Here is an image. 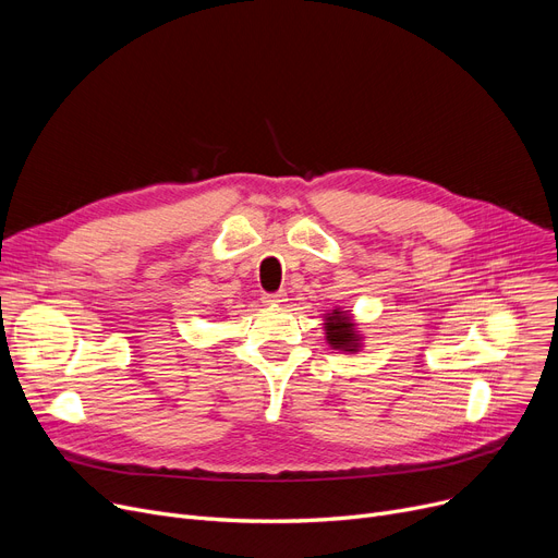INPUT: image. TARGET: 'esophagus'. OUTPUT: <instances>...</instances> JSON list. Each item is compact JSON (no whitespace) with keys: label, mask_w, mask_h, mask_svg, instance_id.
Here are the masks:
<instances>
[{"label":"esophagus","mask_w":558,"mask_h":558,"mask_svg":"<svg viewBox=\"0 0 558 558\" xmlns=\"http://www.w3.org/2000/svg\"><path fill=\"white\" fill-rule=\"evenodd\" d=\"M284 301H287V296L282 294V291H278V294H267L262 299L264 305H271V307H280Z\"/></svg>","instance_id":"obj_1"}]
</instances>
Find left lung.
<instances>
[{"label": "left lung", "mask_w": 558, "mask_h": 558, "mask_svg": "<svg viewBox=\"0 0 558 558\" xmlns=\"http://www.w3.org/2000/svg\"><path fill=\"white\" fill-rule=\"evenodd\" d=\"M324 328H326V341L330 343L332 350H343V353H360L362 350V332L360 326L355 324L353 314L350 310H330L324 316Z\"/></svg>", "instance_id": "8db88e82"}]
</instances>
